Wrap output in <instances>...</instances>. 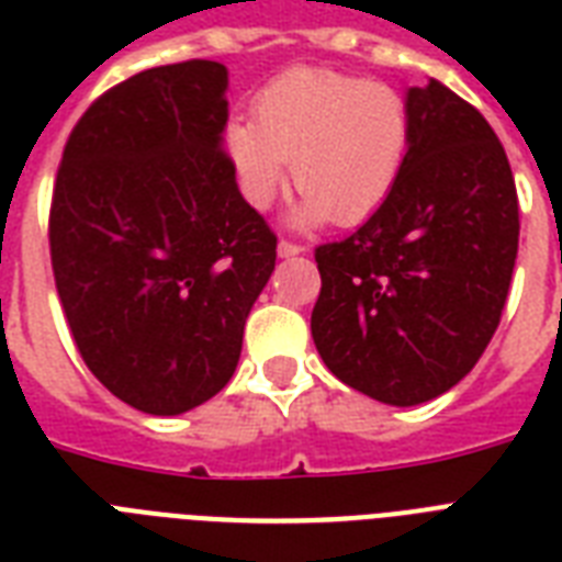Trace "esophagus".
Returning a JSON list of instances; mask_svg holds the SVG:
<instances>
[{"instance_id":"1","label":"esophagus","mask_w":562,"mask_h":562,"mask_svg":"<svg viewBox=\"0 0 562 562\" xmlns=\"http://www.w3.org/2000/svg\"><path fill=\"white\" fill-rule=\"evenodd\" d=\"M277 254H280L282 259H291V256L306 254V247L294 245V241H280V245H277Z\"/></svg>"}]
</instances>
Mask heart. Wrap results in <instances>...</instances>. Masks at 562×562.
<instances>
[{
    "instance_id": "b5f03b06",
    "label": "heart",
    "mask_w": 562,
    "mask_h": 562,
    "mask_svg": "<svg viewBox=\"0 0 562 562\" xmlns=\"http://www.w3.org/2000/svg\"><path fill=\"white\" fill-rule=\"evenodd\" d=\"M254 116L229 122L227 154L256 210L273 201L285 162L303 189L289 212L291 227L329 218L356 227L391 198L408 154L411 119L405 99L387 83L297 66L259 92Z\"/></svg>"
}]
</instances>
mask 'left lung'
<instances>
[{
  "instance_id": "1",
  "label": "left lung",
  "mask_w": 562,
  "mask_h": 562,
  "mask_svg": "<svg viewBox=\"0 0 562 562\" xmlns=\"http://www.w3.org/2000/svg\"><path fill=\"white\" fill-rule=\"evenodd\" d=\"M408 154L391 198L315 250L312 338L344 384L419 405L475 368L505 308L519 203L505 148L479 110L428 78L405 92Z\"/></svg>"
}]
</instances>
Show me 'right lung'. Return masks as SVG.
Instances as JSON below:
<instances>
[{
	"instance_id": "obj_1",
	"label": "right lung",
	"mask_w": 562,
	"mask_h": 562,
	"mask_svg": "<svg viewBox=\"0 0 562 562\" xmlns=\"http://www.w3.org/2000/svg\"><path fill=\"white\" fill-rule=\"evenodd\" d=\"M227 66H154L75 125L48 241L92 375L136 411L178 417L236 373L277 238L224 154Z\"/></svg>"
}]
</instances>
